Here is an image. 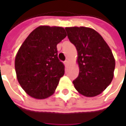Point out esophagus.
Segmentation results:
<instances>
[{
    "label": "esophagus",
    "mask_w": 126,
    "mask_h": 126,
    "mask_svg": "<svg viewBox=\"0 0 126 126\" xmlns=\"http://www.w3.org/2000/svg\"><path fill=\"white\" fill-rule=\"evenodd\" d=\"M64 64H65L66 66H67L69 65V60H66L64 62Z\"/></svg>",
    "instance_id": "esophagus-1"
}]
</instances>
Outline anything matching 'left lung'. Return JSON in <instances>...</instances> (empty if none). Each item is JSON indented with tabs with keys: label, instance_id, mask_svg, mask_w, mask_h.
<instances>
[{
	"label": "left lung",
	"instance_id": "8db88e82",
	"mask_svg": "<svg viewBox=\"0 0 126 126\" xmlns=\"http://www.w3.org/2000/svg\"><path fill=\"white\" fill-rule=\"evenodd\" d=\"M67 36L78 52L79 76L73 81L80 94L94 97L102 93L114 78L115 60L103 38L84 27H66Z\"/></svg>",
	"mask_w": 126,
	"mask_h": 126
}]
</instances>
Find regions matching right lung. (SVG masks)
Here are the masks:
<instances>
[{"instance_id":"right-lung-1","label":"right lung","mask_w":126,"mask_h":126,"mask_svg":"<svg viewBox=\"0 0 126 126\" xmlns=\"http://www.w3.org/2000/svg\"><path fill=\"white\" fill-rule=\"evenodd\" d=\"M66 36L64 28L40 26L29 35L17 52L15 66L19 83L29 96L46 99L54 93L64 74L57 45Z\"/></svg>"}]
</instances>
